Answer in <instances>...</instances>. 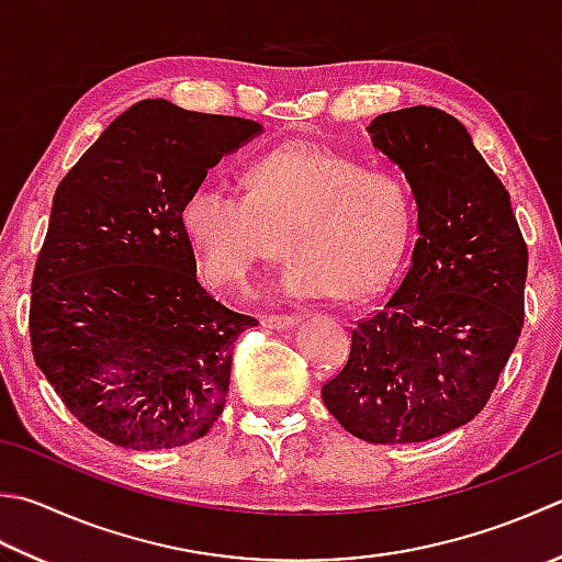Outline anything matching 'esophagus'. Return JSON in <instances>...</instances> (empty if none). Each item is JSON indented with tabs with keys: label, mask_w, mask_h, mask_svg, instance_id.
I'll return each mask as SVG.
<instances>
[{
	"label": "esophagus",
	"mask_w": 562,
	"mask_h": 562,
	"mask_svg": "<svg viewBox=\"0 0 562 562\" xmlns=\"http://www.w3.org/2000/svg\"><path fill=\"white\" fill-rule=\"evenodd\" d=\"M260 324L266 328H278V331H282V328H290L296 324L294 316H288V314H266L260 318Z\"/></svg>",
	"instance_id": "esophagus-1"
}]
</instances>
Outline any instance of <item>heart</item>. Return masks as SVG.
Masks as SVG:
<instances>
[{
	"label": "heart",
	"mask_w": 562,
	"mask_h": 562,
	"mask_svg": "<svg viewBox=\"0 0 562 562\" xmlns=\"http://www.w3.org/2000/svg\"><path fill=\"white\" fill-rule=\"evenodd\" d=\"M414 222V192L402 172L368 168L312 140L262 156L250 192L204 180L182 206L184 234L222 290H246L256 268L290 244L294 258L278 282L288 300H370L402 268Z\"/></svg>",
	"instance_id": "obj_1"
}]
</instances>
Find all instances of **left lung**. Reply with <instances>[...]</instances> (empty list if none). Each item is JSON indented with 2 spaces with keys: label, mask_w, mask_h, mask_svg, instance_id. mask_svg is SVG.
<instances>
[{
  "label": "left lung",
  "mask_w": 562,
  "mask_h": 562,
  "mask_svg": "<svg viewBox=\"0 0 562 562\" xmlns=\"http://www.w3.org/2000/svg\"><path fill=\"white\" fill-rule=\"evenodd\" d=\"M368 134L412 184L419 238L322 397L362 441L422 443L475 419L497 387L521 336L529 250L509 192L456 116L409 106Z\"/></svg>",
  "instance_id": "left-lung-1"
}]
</instances>
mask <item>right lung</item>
<instances>
[{"instance_id":"add662e5","label":"right lung","mask_w":562,"mask_h":562,"mask_svg":"<svg viewBox=\"0 0 562 562\" xmlns=\"http://www.w3.org/2000/svg\"><path fill=\"white\" fill-rule=\"evenodd\" d=\"M258 121L143 99L53 196L31 284L36 366L90 431L131 450L202 438L224 412L236 338L256 318L196 282L187 194Z\"/></svg>"}]
</instances>
